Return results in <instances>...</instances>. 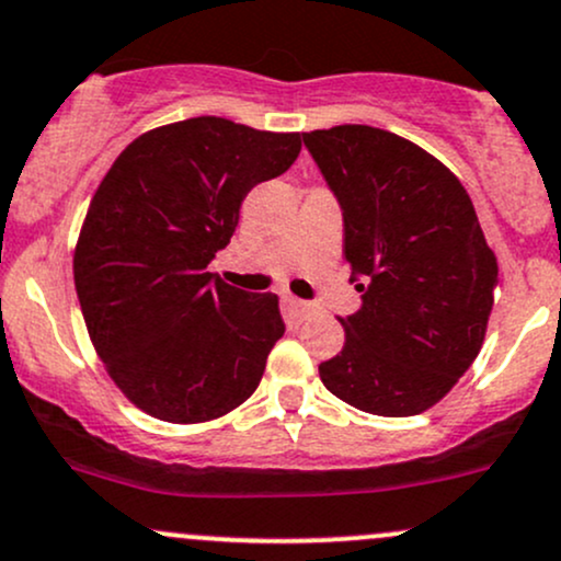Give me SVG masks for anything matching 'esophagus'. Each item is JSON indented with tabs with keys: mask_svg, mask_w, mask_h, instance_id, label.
<instances>
[{
	"mask_svg": "<svg viewBox=\"0 0 561 561\" xmlns=\"http://www.w3.org/2000/svg\"><path fill=\"white\" fill-rule=\"evenodd\" d=\"M282 304H285V311L290 313V319H295V322H304V319H309L317 313V306L306 304V300H298V298H285Z\"/></svg>",
	"mask_w": 561,
	"mask_h": 561,
	"instance_id": "34e87169",
	"label": "esophagus"
}]
</instances>
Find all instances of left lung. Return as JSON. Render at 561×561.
<instances>
[{
  "mask_svg": "<svg viewBox=\"0 0 561 561\" xmlns=\"http://www.w3.org/2000/svg\"><path fill=\"white\" fill-rule=\"evenodd\" d=\"M343 213V252L362 306L343 351L319 365L351 408L408 417L439 402L482 348L495 252L439 159L367 125L304 133Z\"/></svg>",
  "mask_w": 561,
  "mask_h": 561,
  "instance_id": "obj_1",
  "label": "left lung"
}]
</instances>
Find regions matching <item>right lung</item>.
Instances as JSON below:
<instances>
[{
	"instance_id": "add662e5",
	"label": "right lung",
	"mask_w": 561,
	"mask_h": 561,
	"mask_svg": "<svg viewBox=\"0 0 561 561\" xmlns=\"http://www.w3.org/2000/svg\"><path fill=\"white\" fill-rule=\"evenodd\" d=\"M298 133L196 116L135 138L90 202L73 252L84 324L114 383L168 423L226 415L285 335L279 298L207 266L252 186L290 170Z\"/></svg>"
}]
</instances>
